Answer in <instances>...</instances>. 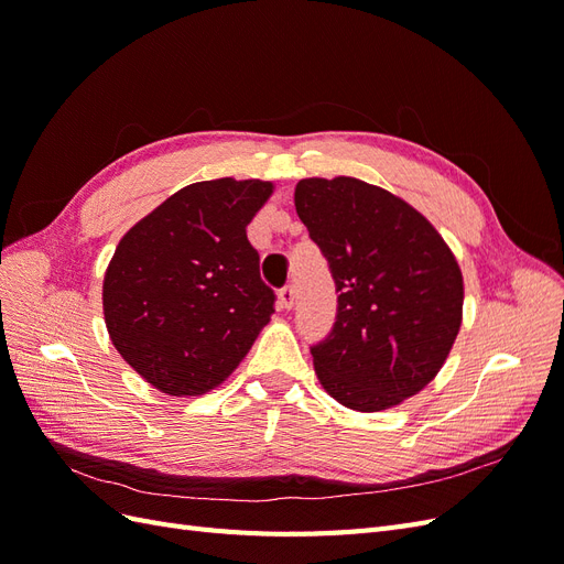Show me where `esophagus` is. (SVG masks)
<instances>
[{
	"label": "esophagus",
	"instance_id": "34e87169",
	"mask_svg": "<svg viewBox=\"0 0 564 564\" xmlns=\"http://www.w3.org/2000/svg\"><path fill=\"white\" fill-rule=\"evenodd\" d=\"M294 286H282L280 289V308H284V311H292L294 308Z\"/></svg>",
	"mask_w": 564,
	"mask_h": 564
}]
</instances>
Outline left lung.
<instances>
[{
  "label": "left lung",
  "instance_id": "left-lung-1",
  "mask_svg": "<svg viewBox=\"0 0 564 564\" xmlns=\"http://www.w3.org/2000/svg\"><path fill=\"white\" fill-rule=\"evenodd\" d=\"M294 204L338 292L334 329L311 348L322 388L355 412L416 395L464 317L452 249L412 204L360 178H303Z\"/></svg>",
  "mask_w": 564,
  "mask_h": 564
}]
</instances>
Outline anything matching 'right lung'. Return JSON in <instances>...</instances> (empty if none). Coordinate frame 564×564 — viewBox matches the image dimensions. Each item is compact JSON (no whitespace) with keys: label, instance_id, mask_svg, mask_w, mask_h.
<instances>
[{"label":"right lung","instance_id":"obj_1","mask_svg":"<svg viewBox=\"0 0 564 564\" xmlns=\"http://www.w3.org/2000/svg\"><path fill=\"white\" fill-rule=\"evenodd\" d=\"M270 181L216 178L181 187L141 218L104 278V315L124 362L166 395L224 383L275 313L247 226Z\"/></svg>","mask_w":564,"mask_h":564}]
</instances>
